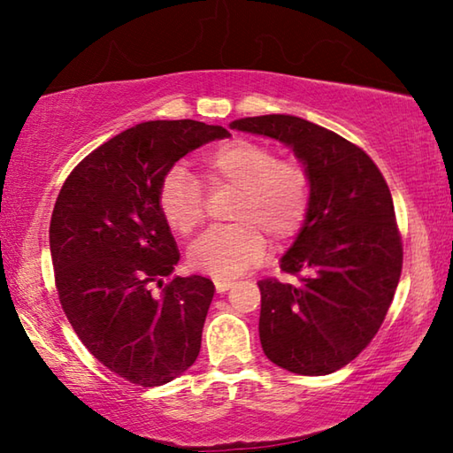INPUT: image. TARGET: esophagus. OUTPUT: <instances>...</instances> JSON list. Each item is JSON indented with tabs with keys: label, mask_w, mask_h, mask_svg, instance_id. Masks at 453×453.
Instances as JSON below:
<instances>
[{
	"label": "esophagus",
	"mask_w": 453,
	"mask_h": 453,
	"mask_svg": "<svg viewBox=\"0 0 453 453\" xmlns=\"http://www.w3.org/2000/svg\"><path fill=\"white\" fill-rule=\"evenodd\" d=\"M213 283H216V289L219 291V294H224V291H227L229 288L234 286L232 280H221V278H216V280H213Z\"/></svg>",
	"instance_id": "1"
}]
</instances>
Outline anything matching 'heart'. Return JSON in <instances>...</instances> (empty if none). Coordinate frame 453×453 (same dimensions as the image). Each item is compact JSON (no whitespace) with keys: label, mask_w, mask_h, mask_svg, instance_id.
I'll return each instance as SVG.
<instances>
[{"label":"heart","mask_w":453,"mask_h":453,"mask_svg":"<svg viewBox=\"0 0 453 453\" xmlns=\"http://www.w3.org/2000/svg\"><path fill=\"white\" fill-rule=\"evenodd\" d=\"M211 189H235L229 219L234 226L210 229L189 248L194 270L213 278H235L267 254V237L286 243L300 234L311 202L310 175L300 164L283 162L270 145L232 140L202 157ZM159 211L173 232L189 235L202 224L203 188L186 167L165 173L157 194Z\"/></svg>","instance_id":"obj_1"}]
</instances>
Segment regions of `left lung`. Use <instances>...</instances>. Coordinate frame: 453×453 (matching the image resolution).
Instances as JSON below:
<instances>
[{
	"mask_svg": "<svg viewBox=\"0 0 453 453\" xmlns=\"http://www.w3.org/2000/svg\"><path fill=\"white\" fill-rule=\"evenodd\" d=\"M229 127L289 145L310 175L308 218L280 262L300 281H257L259 342L283 370L332 373L373 340L400 281L403 248L388 183L362 148L308 119L272 113Z\"/></svg>",
	"mask_w": 453,
	"mask_h": 453,
	"instance_id": "1",
	"label": "left lung"
}]
</instances>
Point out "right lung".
<instances>
[{
    "label": "right lung",
    "instance_id": "add662e5",
    "mask_svg": "<svg viewBox=\"0 0 453 453\" xmlns=\"http://www.w3.org/2000/svg\"><path fill=\"white\" fill-rule=\"evenodd\" d=\"M224 137L227 129L194 119L137 124L83 157L53 208L50 250L61 308L91 356L135 386L178 378L202 348L216 288L202 275L162 288L180 251L157 194L178 159Z\"/></svg>",
    "mask_w": 453,
    "mask_h": 453
}]
</instances>
